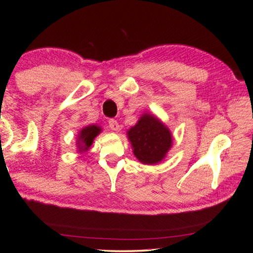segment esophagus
<instances>
[{
    "label": "esophagus",
    "mask_w": 253,
    "mask_h": 253,
    "mask_svg": "<svg viewBox=\"0 0 253 253\" xmlns=\"http://www.w3.org/2000/svg\"><path fill=\"white\" fill-rule=\"evenodd\" d=\"M108 124H109V128L111 130L117 131L119 129V123L117 121H115V119H110Z\"/></svg>",
    "instance_id": "obj_1"
}]
</instances>
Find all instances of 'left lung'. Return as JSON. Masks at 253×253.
<instances>
[{"label":"left lung","instance_id":"8db88e82","mask_svg":"<svg viewBox=\"0 0 253 253\" xmlns=\"http://www.w3.org/2000/svg\"><path fill=\"white\" fill-rule=\"evenodd\" d=\"M127 137L135 157L146 165L161 163L173 145V135L169 127L149 113H144L136 125L127 130Z\"/></svg>","mask_w":253,"mask_h":253}]
</instances>
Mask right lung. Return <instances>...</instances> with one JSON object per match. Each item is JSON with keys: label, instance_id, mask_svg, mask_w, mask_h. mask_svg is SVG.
<instances>
[{"label": "right lung", "instance_id": "1", "mask_svg": "<svg viewBox=\"0 0 253 253\" xmlns=\"http://www.w3.org/2000/svg\"><path fill=\"white\" fill-rule=\"evenodd\" d=\"M101 127L92 124V125H88L84 127L83 129H80L78 135H77V151L78 153H84L89 151V148L91 147L93 143V139L101 132Z\"/></svg>", "mask_w": 253, "mask_h": 253}]
</instances>
